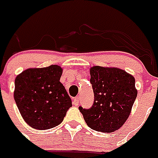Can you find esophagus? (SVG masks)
Listing matches in <instances>:
<instances>
[{"mask_svg": "<svg viewBox=\"0 0 158 158\" xmlns=\"http://www.w3.org/2000/svg\"><path fill=\"white\" fill-rule=\"evenodd\" d=\"M79 101H80V98L79 97H76L73 100V104L75 106L79 105Z\"/></svg>", "mask_w": 158, "mask_h": 158, "instance_id": "1", "label": "esophagus"}]
</instances>
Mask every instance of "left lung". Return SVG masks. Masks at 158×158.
<instances>
[{"mask_svg": "<svg viewBox=\"0 0 158 158\" xmlns=\"http://www.w3.org/2000/svg\"><path fill=\"white\" fill-rule=\"evenodd\" d=\"M94 103L89 108L79 107L87 126L96 131L111 133L123 126L137 96L133 76L116 68L90 69Z\"/></svg>", "mask_w": 158, "mask_h": 158, "instance_id": "1", "label": "left lung"}]
</instances>
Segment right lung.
<instances>
[{
  "label": "right lung",
  "mask_w": 158,
  "mask_h": 158,
  "mask_svg": "<svg viewBox=\"0 0 158 158\" xmlns=\"http://www.w3.org/2000/svg\"><path fill=\"white\" fill-rule=\"evenodd\" d=\"M58 65L29 69L15 78V103L21 116L34 129L47 130L63 122L72 100L59 80Z\"/></svg>",
  "instance_id": "obj_1"
}]
</instances>
